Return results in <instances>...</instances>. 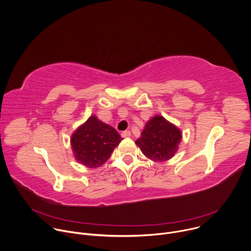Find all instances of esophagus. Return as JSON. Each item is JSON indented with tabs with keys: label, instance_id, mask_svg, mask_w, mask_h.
<instances>
[{
	"label": "esophagus",
	"instance_id": "esophagus-1",
	"mask_svg": "<svg viewBox=\"0 0 251 251\" xmlns=\"http://www.w3.org/2000/svg\"><path fill=\"white\" fill-rule=\"evenodd\" d=\"M121 136H122L123 138H128V137L131 136V132H130V131H124V132L121 133Z\"/></svg>",
	"mask_w": 251,
	"mask_h": 251
}]
</instances>
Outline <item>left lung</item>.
Returning a JSON list of instances; mask_svg holds the SVG:
<instances>
[{"mask_svg":"<svg viewBox=\"0 0 251 251\" xmlns=\"http://www.w3.org/2000/svg\"><path fill=\"white\" fill-rule=\"evenodd\" d=\"M182 132L160 115L152 117L145 125L136 145L148 159L166 162L172 159L182 141Z\"/></svg>","mask_w":251,"mask_h":251,"instance_id":"obj_1","label":"left lung"}]
</instances>
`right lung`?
<instances>
[{
    "mask_svg": "<svg viewBox=\"0 0 251 251\" xmlns=\"http://www.w3.org/2000/svg\"><path fill=\"white\" fill-rule=\"evenodd\" d=\"M121 140L113 127L91 115L71 135L70 144L79 164L95 169L110 158Z\"/></svg>",
    "mask_w": 251,
    "mask_h": 251,
    "instance_id": "right-lung-1",
    "label": "right lung"
}]
</instances>
